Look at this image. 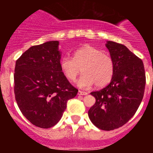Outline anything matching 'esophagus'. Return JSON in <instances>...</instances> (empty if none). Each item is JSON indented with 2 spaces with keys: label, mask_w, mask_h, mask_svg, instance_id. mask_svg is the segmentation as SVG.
Returning <instances> with one entry per match:
<instances>
[{
  "label": "esophagus",
  "mask_w": 153,
  "mask_h": 153,
  "mask_svg": "<svg viewBox=\"0 0 153 153\" xmlns=\"http://www.w3.org/2000/svg\"><path fill=\"white\" fill-rule=\"evenodd\" d=\"M87 94H88V93H86V92H83V91H80V90L78 91V95L85 96V95H87Z\"/></svg>",
  "instance_id": "esophagus-1"
}]
</instances>
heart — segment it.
I'll return each instance as SVG.
<instances>
[{
    "mask_svg": "<svg viewBox=\"0 0 153 153\" xmlns=\"http://www.w3.org/2000/svg\"><path fill=\"white\" fill-rule=\"evenodd\" d=\"M60 68L69 81H74L80 73L83 74L76 82L79 87L90 88L95 84L102 87L110 82L114 72L112 58L90 45H85L74 52V58L64 56L60 60Z\"/></svg>",
    "mask_w": 153,
    "mask_h": 153,
    "instance_id": "heart-1",
    "label": "heart"
}]
</instances>
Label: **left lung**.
Here are the masks:
<instances>
[{"instance_id": "obj_1", "label": "left lung", "mask_w": 153, "mask_h": 153, "mask_svg": "<svg viewBox=\"0 0 153 153\" xmlns=\"http://www.w3.org/2000/svg\"><path fill=\"white\" fill-rule=\"evenodd\" d=\"M106 47L114 72L108 86L90 93L96 102L88 116L97 128L109 131L123 126L134 116L143 98L146 74L143 61L126 46L109 40Z\"/></svg>"}]
</instances>
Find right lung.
<instances>
[{"label": "right lung", "mask_w": 153, "mask_h": 153, "mask_svg": "<svg viewBox=\"0 0 153 153\" xmlns=\"http://www.w3.org/2000/svg\"><path fill=\"white\" fill-rule=\"evenodd\" d=\"M59 41L33 46L16 61L14 94L22 114L33 125L48 129L61 119L70 99L78 90L60 68Z\"/></svg>", "instance_id": "right-lung-1"}]
</instances>
